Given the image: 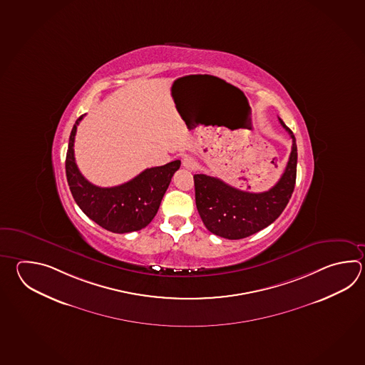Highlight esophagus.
Segmentation results:
<instances>
[{
	"instance_id": "obj_1",
	"label": "esophagus",
	"mask_w": 365,
	"mask_h": 365,
	"mask_svg": "<svg viewBox=\"0 0 365 365\" xmlns=\"http://www.w3.org/2000/svg\"><path fill=\"white\" fill-rule=\"evenodd\" d=\"M182 166H183L185 169H188V170H195V168H196V163H195L194 157H185V158H183V161H182Z\"/></svg>"
}]
</instances>
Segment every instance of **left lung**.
I'll list each match as a JSON object with an SVG mask.
<instances>
[{"label":"left lung","instance_id":"8db88e82","mask_svg":"<svg viewBox=\"0 0 365 365\" xmlns=\"http://www.w3.org/2000/svg\"><path fill=\"white\" fill-rule=\"evenodd\" d=\"M278 119L292 139V148L282 177L268 191L246 192L221 179L195 174L196 208L212 234L226 239L247 238L274 222L286 208L297 180L298 148L292 131Z\"/></svg>","mask_w":365,"mask_h":365}]
</instances>
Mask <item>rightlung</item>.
Instances as JSON below:
<instances>
[{
	"label": "right lung",
	"instance_id": "right-lung-1",
	"mask_svg": "<svg viewBox=\"0 0 365 365\" xmlns=\"http://www.w3.org/2000/svg\"><path fill=\"white\" fill-rule=\"evenodd\" d=\"M84 115L76 119L68 139L66 178L75 202L83 213L105 230L125 234L142 230L156 216L171 177L180 161L142 171L134 179L115 187H98L84 178L75 164L76 127Z\"/></svg>",
	"mask_w": 365,
	"mask_h": 365
}]
</instances>
